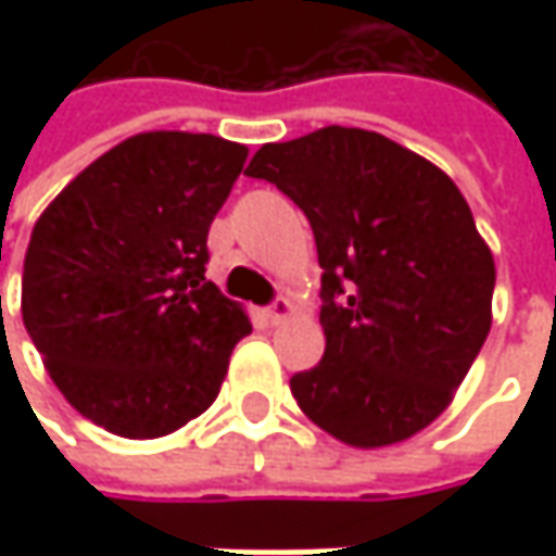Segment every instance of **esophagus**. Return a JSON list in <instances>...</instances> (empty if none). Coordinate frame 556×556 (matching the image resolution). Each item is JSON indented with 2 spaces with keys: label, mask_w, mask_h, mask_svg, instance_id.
<instances>
[{
  "label": "esophagus",
  "mask_w": 556,
  "mask_h": 556,
  "mask_svg": "<svg viewBox=\"0 0 556 556\" xmlns=\"http://www.w3.org/2000/svg\"><path fill=\"white\" fill-rule=\"evenodd\" d=\"M290 309H293V306H290L288 296H275V303L266 309L268 321H281V318H288Z\"/></svg>",
  "instance_id": "obj_1"
}]
</instances>
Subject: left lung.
Here are the masks:
<instances>
[{"label": "left lung", "instance_id": "8db88e82", "mask_svg": "<svg viewBox=\"0 0 556 556\" xmlns=\"http://www.w3.org/2000/svg\"><path fill=\"white\" fill-rule=\"evenodd\" d=\"M296 203L321 266V362L290 377L303 415L377 448L437 420L492 328L495 263L455 182L380 132L325 126L247 166Z\"/></svg>", "mask_w": 556, "mask_h": 556}]
</instances>
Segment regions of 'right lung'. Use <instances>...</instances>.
Here are the masks:
<instances>
[{
	"label": "right lung",
	"mask_w": 556,
	"mask_h": 556,
	"mask_svg": "<svg viewBox=\"0 0 556 556\" xmlns=\"http://www.w3.org/2000/svg\"><path fill=\"white\" fill-rule=\"evenodd\" d=\"M244 161V144L219 136L141 132L33 225L24 328L54 387L98 427L166 437L219 395L250 321L203 278L206 235Z\"/></svg>",
	"instance_id": "obj_1"
}]
</instances>
